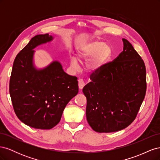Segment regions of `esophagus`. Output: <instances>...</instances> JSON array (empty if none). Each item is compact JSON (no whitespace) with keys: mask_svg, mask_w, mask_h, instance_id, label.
<instances>
[{"mask_svg":"<svg viewBox=\"0 0 160 160\" xmlns=\"http://www.w3.org/2000/svg\"><path fill=\"white\" fill-rule=\"evenodd\" d=\"M85 83L84 81L82 79H78V85H79V89H82L83 88V87L85 86Z\"/></svg>","mask_w":160,"mask_h":160,"instance_id":"1","label":"esophagus"}]
</instances>
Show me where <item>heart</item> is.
<instances>
[{"mask_svg":"<svg viewBox=\"0 0 160 160\" xmlns=\"http://www.w3.org/2000/svg\"><path fill=\"white\" fill-rule=\"evenodd\" d=\"M111 55V48L108 44L98 41H92L83 43L79 47L77 51V58L80 62L85 61L86 68L90 71L99 69ZM76 57H70V65L76 69L79 66Z\"/></svg>","mask_w":160,"mask_h":160,"instance_id":"obj_1","label":"heart"}]
</instances>
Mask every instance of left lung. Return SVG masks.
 I'll return each mask as SVG.
<instances>
[{"instance_id": "8db88e82", "label": "left lung", "mask_w": 160, "mask_h": 160, "mask_svg": "<svg viewBox=\"0 0 160 160\" xmlns=\"http://www.w3.org/2000/svg\"><path fill=\"white\" fill-rule=\"evenodd\" d=\"M123 51L112 62L91 75L83 89L87 98L86 117L99 133L118 132L137 116L146 92L144 62L125 38Z\"/></svg>"}]
</instances>
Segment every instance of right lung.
Returning <instances> with one entry per match:
<instances>
[{"mask_svg":"<svg viewBox=\"0 0 160 160\" xmlns=\"http://www.w3.org/2000/svg\"><path fill=\"white\" fill-rule=\"evenodd\" d=\"M52 39L49 34L32 37L18 53L11 75L14 112L22 122L36 129H50L59 123L66 105L79 91L77 78L67 74L59 61L41 69L34 65L33 49Z\"/></svg>","mask_w":160,"mask_h":160,"instance_id":"obj_1","label":"right lung"}]
</instances>
